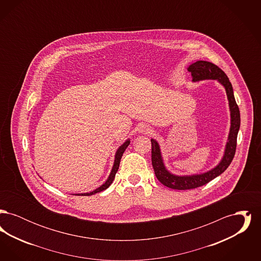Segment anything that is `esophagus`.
<instances>
[{"instance_id":"obj_1","label":"esophagus","mask_w":261,"mask_h":261,"mask_svg":"<svg viewBox=\"0 0 261 261\" xmlns=\"http://www.w3.org/2000/svg\"><path fill=\"white\" fill-rule=\"evenodd\" d=\"M138 132L139 133H143V134H152V132H153V130H152V128L149 126V125L147 124H140L138 126Z\"/></svg>"}]
</instances>
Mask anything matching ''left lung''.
Returning <instances> with one entry per match:
<instances>
[{"label": "left lung", "instance_id": "obj_1", "mask_svg": "<svg viewBox=\"0 0 261 261\" xmlns=\"http://www.w3.org/2000/svg\"><path fill=\"white\" fill-rule=\"evenodd\" d=\"M188 70L192 73L194 82L206 79H213L217 80L219 83L223 85L226 90L227 98L229 100V108L231 112V127L228 136V142L225 148L223 159L219 162V164L205 173L196 174L190 176H177L170 173L164 166L162 152L158 142L153 139L150 140L151 164L154 170V174L162 185L171 188L173 190H190L203 186L214 178H216L217 176H219L220 174L223 173L234 159L236 152L237 136L241 124L240 110L234 97L233 87L229 78L224 73L223 70L220 69L214 63L205 61H198L192 63L188 67Z\"/></svg>", "mask_w": 261, "mask_h": 261}]
</instances>
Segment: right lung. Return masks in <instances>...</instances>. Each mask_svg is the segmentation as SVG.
I'll return each instance as SVG.
<instances>
[{"mask_svg":"<svg viewBox=\"0 0 261 261\" xmlns=\"http://www.w3.org/2000/svg\"><path fill=\"white\" fill-rule=\"evenodd\" d=\"M129 144H130V141L127 140L124 144L121 145V146L118 148V149H117V151H116V153H115V159H114V163H113V166H112V172L110 174V176H109L108 180L106 181V183H103L101 186L99 187V188L96 189V190H94L93 192L85 193V194H76V196H92V195L99 193V192H101V191H103V190H106V189H108L109 187L111 186V184H112V182H113V180H114L115 174H116L118 168H119V164H120V160H121V158H122V154H123V152H124L126 148L129 146Z\"/></svg>","mask_w":261,"mask_h":261,"instance_id":"obj_1","label":"right lung"}]
</instances>
